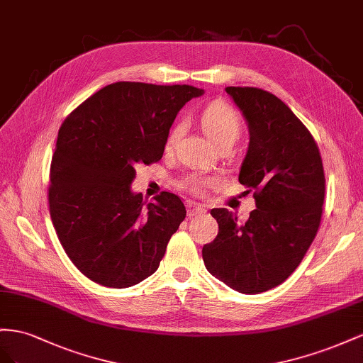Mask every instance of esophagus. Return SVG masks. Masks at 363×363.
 Masks as SVG:
<instances>
[{"label": "esophagus", "mask_w": 363, "mask_h": 363, "mask_svg": "<svg viewBox=\"0 0 363 363\" xmlns=\"http://www.w3.org/2000/svg\"><path fill=\"white\" fill-rule=\"evenodd\" d=\"M206 213V210L203 208V206H199V205H193L189 208V216L193 217V216H203Z\"/></svg>", "instance_id": "esophagus-1"}]
</instances>
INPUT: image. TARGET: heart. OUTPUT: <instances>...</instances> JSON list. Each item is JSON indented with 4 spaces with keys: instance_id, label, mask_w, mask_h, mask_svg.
I'll return each mask as SVG.
<instances>
[{
    "instance_id": "1",
    "label": "heart",
    "mask_w": 363,
    "mask_h": 363,
    "mask_svg": "<svg viewBox=\"0 0 363 363\" xmlns=\"http://www.w3.org/2000/svg\"><path fill=\"white\" fill-rule=\"evenodd\" d=\"M202 128L206 135H208L217 146L226 141H235L237 137L240 135L242 130V118L231 105H228L223 100H216L206 106L201 116ZM182 133V124L178 123L172 129L167 138V146H173L181 137ZM208 184V178H205L202 174H191L187 176L182 182L181 187L193 194L202 193V189Z\"/></svg>"
}]
</instances>
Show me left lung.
<instances>
[{"label": "left lung", "instance_id": "left-lung-1", "mask_svg": "<svg viewBox=\"0 0 363 363\" xmlns=\"http://www.w3.org/2000/svg\"><path fill=\"white\" fill-rule=\"evenodd\" d=\"M250 128L239 182L257 208L245 225L226 208L202 250L205 267L234 291L254 295L281 284L312 245L323 216L325 176L312 133L286 103L260 88L228 86Z\"/></svg>", "mask_w": 363, "mask_h": 363}]
</instances>
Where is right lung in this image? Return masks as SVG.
<instances>
[{
  "label": "right lung",
  "instance_id": "1",
  "mask_svg": "<svg viewBox=\"0 0 363 363\" xmlns=\"http://www.w3.org/2000/svg\"><path fill=\"white\" fill-rule=\"evenodd\" d=\"M202 94L190 85L117 82L62 123L50 167V216L69 260L91 281L124 289L158 269L187 211L169 191L146 203L130 184L138 162L162 158L178 112Z\"/></svg>",
  "mask_w": 363,
  "mask_h": 363
}]
</instances>
